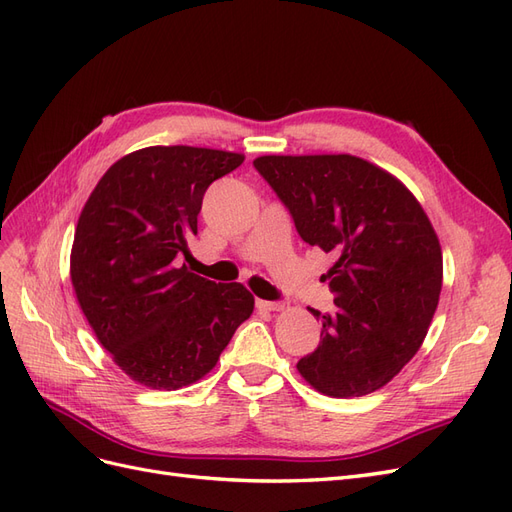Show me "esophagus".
<instances>
[{"label": "esophagus", "mask_w": 512, "mask_h": 512, "mask_svg": "<svg viewBox=\"0 0 512 512\" xmlns=\"http://www.w3.org/2000/svg\"><path fill=\"white\" fill-rule=\"evenodd\" d=\"M256 305H258L260 309H269V312H280V309L284 307L280 301H262V299H258Z\"/></svg>", "instance_id": "obj_1"}]
</instances>
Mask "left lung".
<instances>
[{"label":"left lung","instance_id":"1","mask_svg":"<svg viewBox=\"0 0 512 512\" xmlns=\"http://www.w3.org/2000/svg\"><path fill=\"white\" fill-rule=\"evenodd\" d=\"M254 166L301 239L335 260L322 275L335 309H314L320 344L299 374L329 397L382 389L421 348L440 301L442 247L427 213L397 177L348 153L260 156Z\"/></svg>","mask_w":512,"mask_h":512}]
</instances>
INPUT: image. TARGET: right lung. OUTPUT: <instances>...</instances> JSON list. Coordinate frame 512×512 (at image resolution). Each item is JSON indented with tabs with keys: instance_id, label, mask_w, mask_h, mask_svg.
<instances>
[{
	"instance_id": "right-lung-1",
	"label": "right lung",
	"mask_w": 512,
	"mask_h": 512,
	"mask_svg": "<svg viewBox=\"0 0 512 512\" xmlns=\"http://www.w3.org/2000/svg\"><path fill=\"white\" fill-rule=\"evenodd\" d=\"M245 156L207 147H145L106 170L76 224L70 277L98 342L143 386L177 391L207 376L254 297L215 284L177 256L198 232L209 185Z\"/></svg>"
}]
</instances>
